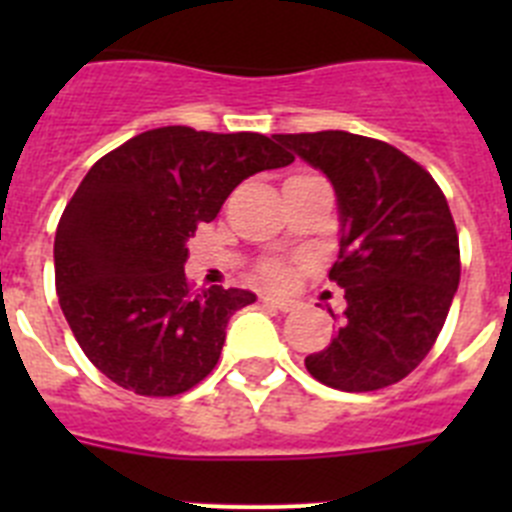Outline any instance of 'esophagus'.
<instances>
[{"label":"esophagus","mask_w":512,"mask_h":512,"mask_svg":"<svg viewBox=\"0 0 512 512\" xmlns=\"http://www.w3.org/2000/svg\"><path fill=\"white\" fill-rule=\"evenodd\" d=\"M261 302H266L269 307H277L282 312H292L297 310V300L292 297H282V295H261Z\"/></svg>","instance_id":"obj_1"}]
</instances>
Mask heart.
<instances>
[{"label":"heart","mask_w":512,"mask_h":512,"mask_svg":"<svg viewBox=\"0 0 512 512\" xmlns=\"http://www.w3.org/2000/svg\"><path fill=\"white\" fill-rule=\"evenodd\" d=\"M264 274L271 279V282H279V279H284V269L279 264H269L264 269Z\"/></svg>","instance_id":"obj_1"}]
</instances>
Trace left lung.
I'll list each match as a JSON object with an SVG mask.
<instances>
[{"mask_svg": "<svg viewBox=\"0 0 512 512\" xmlns=\"http://www.w3.org/2000/svg\"><path fill=\"white\" fill-rule=\"evenodd\" d=\"M333 184L346 310L305 359L318 382L372 392L408 377L441 333L459 287V235L433 176L395 146L346 130L277 135Z\"/></svg>", "mask_w": 512, "mask_h": 512, "instance_id": "8db88e82", "label": "left lung"}]
</instances>
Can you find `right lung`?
<instances>
[{"mask_svg": "<svg viewBox=\"0 0 512 512\" xmlns=\"http://www.w3.org/2000/svg\"><path fill=\"white\" fill-rule=\"evenodd\" d=\"M292 153L259 133L169 125L140 133L89 169L53 243L56 292L76 341L125 390L171 397L215 369L248 289L192 292L187 241L243 179Z\"/></svg>", "mask_w": 512, "mask_h": 512, "instance_id": "obj_1", "label": "right lung"}]
</instances>
